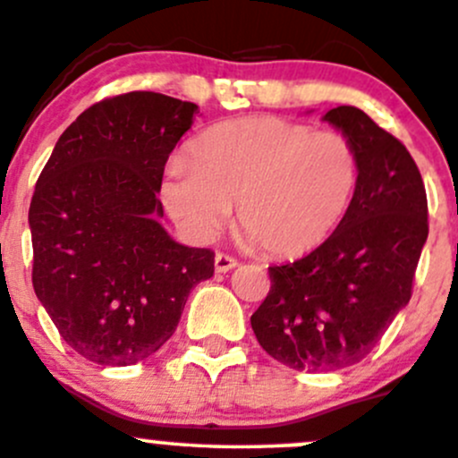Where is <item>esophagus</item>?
<instances>
[{"mask_svg":"<svg viewBox=\"0 0 458 458\" xmlns=\"http://www.w3.org/2000/svg\"><path fill=\"white\" fill-rule=\"evenodd\" d=\"M236 265H239V262H236L234 256L224 254V251H217V254H215V271L217 273H225V271L234 269Z\"/></svg>","mask_w":458,"mask_h":458,"instance_id":"34e87169","label":"esophagus"}]
</instances>
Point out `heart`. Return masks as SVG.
I'll return each mask as SVG.
<instances>
[{"label":"heart","mask_w":458,"mask_h":458,"mask_svg":"<svg viewBox=\"0 0 458 458\" xmlns=\"http://www.w3.org/2000/svg\"><path fill=\"white\" fill-rule=\"evenodd\" d=\"M360 155L338 131L276 115L208 129L174 161L163 182L167 213L189 236L213 239L239 208L241 230L276 256L323 245L349 213Z\"/></svg>","instance_id":"obj_1"}]
</instances>
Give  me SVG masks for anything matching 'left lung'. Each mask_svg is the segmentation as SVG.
I'll use <instances>...</instances> for the list:
<instances>
[{
    "label": "left lung",
    "mask_w": 458,
    "mask_h": 458,
    "mask_svg": "<svg viewBox=\"0 0 458 458\" xmlns=\"http://www.w3.org/2000/svg\"><path fill=\"white\" fill-rule=\"evenodd\" d=\"M325 120L355 144L360 185L335 233L286 265L251 314L262 349L308 372L353 366L375 349L413 291L428 236L427 189L401 140L351 105Z\"/></svg>",
    "instance_id": "1"
}]
</instances>
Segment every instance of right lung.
Wrapping results in <instances>:
<instances>
[{
	"label": "right lung",
	"instance_id": "right-lung-1",
	"mask_svg": "<svg viewBox=\"0 0 458 458\" xmlns=\"http://www.w3.org/2000/svg\"><path fill=\"white\" fill-rule=\"evenodd\" d=\"M198 105L127 92L88 107L57 140L30 204L31 284L72 351L129 366L174 334L215 251L170 239L157 217L163 167Z\"/></svg>",
	"mask_w": 458,
	"mask_h": 458
}]
</instances>
